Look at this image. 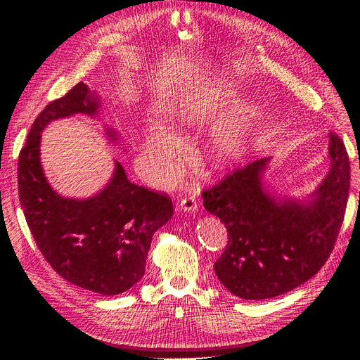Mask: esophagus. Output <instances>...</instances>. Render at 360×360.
I'll use <instances>...</instances> for the list:
<instances>
[{
    "label": "esophagus",
    "instance_id": "1",
    "mask_svg": "<svg viewBox=\"0 0 360 360\" xmlns=\"http://www.w3.org/2000/svg\"><path fill=\"white\" fill-rule=\"evenodd\" d=\"M179 209L188 212V213H192L197 210V201H195V197H186L183 198L179 204Z\"/></svg>",
    "mask_w": 360,
    "mask_h": 360
}]
</instances>
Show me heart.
<instances>
[{"label": "heart", "mask_w": 360, "mask_h": 360, "mask_svg": "<svg viewBox=\"0 0 360 360\" xmlns=\"http://www.w3.org/2000/svg\"><path fill=\"white\" fill-rule=\"evenodd\" d=\"M234 99V91L228 89L217 90L209 97L195 93L184 97L174 108L172 118L183 127H197L219 117L224 108ZM254 122L255 111L252 108H242L217 129L212 147V158L217 167H230L245 158ZM177 146L176 136L158 126L150 129L144 139V148L147 153L159 160L162 167L169 172L176 168Z\"/></svg>", "instance_id": "1"}]
</instances>
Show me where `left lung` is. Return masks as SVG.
<instances>
[{
  "mask_svg": "<svg viewBox=\"0 0 360 360\" xmlns=\"http://www.w3.org/2000/svg\"><path fill=\"white\" fill-rule=\"evenodd\" d=\"M329 172L308 198L278 197L264 186L270 158L236 169L202 192L204 207L221 219L228 245L214 274L234 296L270 299L311 279L329 258L344 221L350 160L329 134Z\"/></svg>",
  "mask_w": 360,
  "mask_h": 360,
  "instance_id": "obj_1",
  "label": "left lung"
}]
</instances>
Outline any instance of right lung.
<instances>
[{"label":"right lung","instance_id":"add662e5","mask_svg":"<svg viewBox=\"0 0 360 360\" xmlns=\"http://www.w3.org/2000/svg\"><path fill=\"white\" fill-rule=\"evenodd\" d=\"M99 108V97L84 82L46 105L19 153L18 186L30 231L51 267L76 287L115 296L144 276L151 238L174 210L165 193L129 181L118 160L110 181L93 197L68 198L52 189L40 162L43 129L75 114L96 117ZM106 135L118 141L110 127Z\"/></svg>","mask_w":360,"mask_h":360}]
</instances>
